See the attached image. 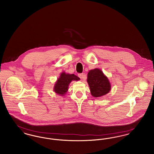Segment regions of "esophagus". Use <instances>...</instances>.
<instances>
[{"label": "esophagus", "mask_w": 154, "mask_h": 154, "mask_svg": "<svg viewBox=\"0 0 154 154\" xmlns=\"http://www.w3.org/2000/svg\"><path fill=\"white\" fill-rule=\"evenodd\" d=\"M78 76L82 80H85L87 79V76L84 73H80L78 74Z\"/></svg>", "instance_id": "obj_1"}]
</instances>
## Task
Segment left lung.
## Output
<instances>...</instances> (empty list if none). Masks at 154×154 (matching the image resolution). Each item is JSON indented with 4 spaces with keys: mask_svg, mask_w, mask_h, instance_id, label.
<instances>
[{
    "mask_svg": "<svg viewBox=\"0 0 154 154\" xmlns=\"http://www.w3.org/2000/svg\"><path fill=\"white\" fill-rule=\"evenodd\" d=\"M87 82L91 93L94 97H98L105 95L110 91V82L102 71L99 69L91 70L88 72Z\"/></svg>",
    "mask_w": 154,
    "mask_h": 154,
    "instance_id": "8db88e82",
    "label": "left lung"
}]
</instances>
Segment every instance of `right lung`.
<instances>
[{"mask_svg": "<svg viewBox=\"0 0 154 154\" xmlns=\"http://www.w3.org/2000/svg\"><path fill=\"white\" fill-rule=\"evenodd\" d=\"M80 78L73 74H66L65 72L61 73L60 77L57 81L54 86V91L60 95H63L67 92L69 84L72 81H78Z\"/></svg>", "mask_w": 154, "mask_h": 154, "instance_id": "right-lung-1", "label": "right lung"}]
</instances>
